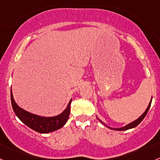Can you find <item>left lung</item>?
<instances>
[{"instance_id": "obj_1", "label": "left lung", "mask_w": 160, "mask_h": 160, "mask_svg": "<svg viewBox=\"0 0 160 160\" xmlns=\"http://www.w3.org/2000/svg\"><path fill=\"white\" fill-rule=\"evenodd\" d=\"M152 101V99H151V102H150L149 104H148V108L146 109V111H144L143 114H142V115H141V116L139 117V118H137V119L135 120V121H133V122H131V123H129V124H128V125L124 126V127H122V128H111V127H110V126H107V124L105 123V122H103L101 119H99V118H98V116H96V117H97L98 120V121H99V122H101L102 124H103V125L105 126V127H107V128H110V129H111V130H114V131H127V130H129V129H132V128H135V127H137V126H138V124L140 123V122H142V120H143V118H145V116H146L147 114H148V111H149L150 107H151Z\"/></svg>"}]
</instances>
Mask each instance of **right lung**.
I'll return each mask as SVG.
<instances>
[{
    "label": "right lung",
    "instance_id": "obj_1",
    "mask_svg": "<svg viewBox=\"0 0 160 160\" xmlns=\"http://www.w3.org/2000/svg\"><path fill=\"white\" fill-rule=\"evenodd\" d=\"M71 101L72 99H70L64 111L56 116H41V115L29 112V111L22 109V107H20L14 100L12 89H11V102H12V107L14 113L24 124H25L33 131L42 133V134H46V133L57 131L62 128L66 124L69 118V115H70Z\"/></svg>",
    "mask_w": 160,
    "mask_h": 160
}]
</instances>
